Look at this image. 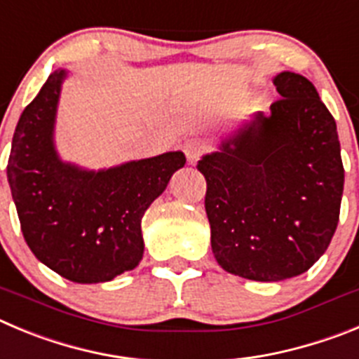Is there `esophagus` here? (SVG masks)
I'll return each instance as SVG.
<instances>
[{
  "instance_id": "obj_1",
  "label": "esophagus",
  "mask_w": 359,
  "mask_h": 359,
  "mask_svg": "<svg viewBox=\"0 0 359 359\" xmlns=\"http://www.w3.org/2000/svg\"><path fill=\"white\" fill-rule=\"evenodd\" d=\"M203 151H205V143L202 140H198V137H191V140H187L184 143V154H186L189 163H195L200 154H203Z\"/></svg>"
}]
</instances>
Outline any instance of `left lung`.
I'll return each instance as SVG.
<instances>
[{
  "mask_svg": "<svg viewBox=\"0 0 359 359\" xmlns=\"http://www.w3.org/2000/svg\"><path fill=\"white\" fill-rule=\"evenodd\" d=\"M283 98L198 161L211 248L250 280L300 276L327 250L340 218L344 164L337 121L306 76L273 79Z\"/></svg>",
  "mask_w": 359,
  "mask_h": 359,
  "instance_id": "obj_1",
  "label": "left lung"
}]
</instances>
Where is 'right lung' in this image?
Instances as JSON below:
<instances>
[{
    "mask_svg": "<svg viewBox=\"0 0 359 359\" xmlns=\"http://www.w3.org/2000/svg\"><path fill=\"white\" fill-rule=\"evenodd\" d=\"M66 76V69L53 71L22 111L6 179L34 256L73 283H105L140 264L144 211L186 157L166 151L98 172L64 163L53 132Z\"/></svg>",
    "mask_w": 359,
    "mask_h": 359,
    "instance_id": "add662e5",
    "label": "right lung"
}]
</instances>
